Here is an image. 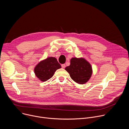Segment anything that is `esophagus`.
Masks as SVG:
<instances>
[{"mask_svg": "<svg viewBox=\"0 0 129 129\" xmlns=\"http://www.w3.org/2000/svg\"><path fill=\"white\" fill-rule=\"evenodd\" d=\"M61 66H62V67L63 68H64L66 67V65H65V64H62V65H61Z\"/></svg>", "mask_w": 129, "mask_h": 129, "instance_id": "34e87169", "label": "esophagus"}]
</instances>
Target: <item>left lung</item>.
<instances>
[{
    "label": "left lung",
    "mask_w": 129,
    "mask_h": 129,
    "mask_svg": "<svg viewBox=\"0 0 129 129\" xmlns=\"http://www.w3.org/2000/svg\"><path fill=\"white\" fill-rule=\"evenodd\" d=\"M71 78L79 84L86 83L90 78L92 70L91 65L83 58H72L70 64L65 68Z\"/></svg>",
    "instance_id": "8db88e82"
}]
</instances>
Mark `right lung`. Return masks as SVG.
Wrapping results in <instances>:
<instances>
[{
    "instance_id": "add662e5",
    "label": "right lung",
    "mask_w": 129,
    "mask_h": 129,
    "mask_svg": "<svg viewBox=\"0 0 129 129\" xmlns=\"http://www.w3.org/2000/svg\"><path fill=\"white\" fill-rule=\"evenodd\" d=\"M61 68V66L56 58L49 57L38 63L35 67L34 71L40 80L45 82L52 78L56 71Z\"/></svg>"
}]
</instances>
